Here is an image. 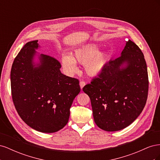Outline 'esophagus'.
Here are the masks:
<instances>
[{"mask_svg": "<svg viewBox=\"0 0 160 160\" xmlns=\"http://www.w3.org/2000/svg\"><path fill=\"white\" fill-rule=\"evenodd\" d=\"M85 85H86V83H85V81H80L79 85H80V88H81V89L83 88V87H84Z\"/></svg>", "mask_w": 160, "mask_h": 160, "instance_id": "34e87169", "label": "esophagus"}]
</instances>
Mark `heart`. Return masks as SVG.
<instances>
[{
  "instance_id": "b5f03b06",
  "label": "heart",
  "mask_w": 160,
  "mask_h": 160,
  "mask_svg": "<svg viewBox=\"0 0 160 160\" xmlns=\"http://www.w3.org/2000/svg\"><path fill=\"white\" fill-rule=\"evenodd\" d=\"M99 47L95 44H88L77 49L71 55H62L61 61L66 72L69 75L77 71L76 62L83 65L87 73L97 76L103 71L108 61L106 51H99Z\"/></svg>"
}]
</instances>
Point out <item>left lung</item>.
I'll list each match as a JSON object with an SVG mask.
<instances>
[{
  "mask_svg": "<svg viewBox=\"0 0 160 160\" xmlns=\"http://www.w3.org/2000/svg\"><path fill=\"white\" fill-rule=\"evenodd\" d=\"M148 86L144 55L128 40L121 56L110 61L83 91L91 99L96 125L107 132H116L129 126L142 113Z\"/></svg>",
  "mask_w": 160,
  "mask_h": 160,
  "instance_id": "left-lung-1",
  "label": "left lung"
}]
</instances>
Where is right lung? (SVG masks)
<instances>
[{
	"label": "right lung",
	"instance_id": "right-lung-1",
	"mask_svg": "<svg viewBox=\"0 0 160 160\" xmlns=\"http://www.w3.org/2000/svg\"><path fill=\"white\" fill-rule=\"evenodd\" d=\"M38 41L28 42L15 57L11 71L12 101L28 126L54 133L68 123L70 108L81 88L79 80L61 73L54 57L38 54ZM37 56L39 62H34Z\"/></svg>",
	"mask_w": 160,
	"mask_h": 160
}]
</instances>
